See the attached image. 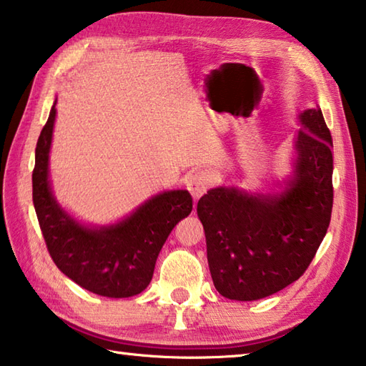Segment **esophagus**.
<instances>
[{"instance_id":"34e87169","label":"esophagus","mask_w":366,"mask_h":366,"mask_svg":"<svg viewBox=\"0 0 366 366\" xmlns=\"http://www.w3.org/2000/svg\"><path fill=\"white\" fill-rule=\"evenodd\" d=\"M209 184H212V176L207 171H197L187 179V190L194 197V200H198L202 195L207 194Z\"/></svg>"}]
</instances>
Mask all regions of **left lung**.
Here are the masks:
<instances>
[{"instance_id": "8db88e82", "label": "left lung", "mask_w": 366, "mask_h": 366, "mask_svg": "<svg viewBox=\"0 0 366 366\" xmlns=\"http://www.w3.org/2000/svg\"><path fill=\"white\" fill-rule=\"evenodd\" d=\"M292 174L280 192L208 190L197 205L213 284L252 302L299 280L323 242L332 212V139L321 109L299 114Z\"/></svg>"}]
</instances>
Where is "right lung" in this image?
I'll list each match as a JSON object with an SVG mask.
<instances>
[{
  "label": "right lung",
  "mask_w": 366,
  "mask_h": 366,
  "mask_svg": "<svg viewBox=\"0 0 366 366\" xmlns=\"http://www.w3.org/2000/svg\"><path fill=\"white\" fill-rule=\"evenodd\" d=\"M56 102L36 142L32 172L34 207L54 264L90 292L124 299L150 284L161 249L179 221L192 212L187 190L152 197L126 218L109 226H86L64 212L49 184V148Z\"/></svg>",
  "instance_id": "add662e5"
}]
</instances>
